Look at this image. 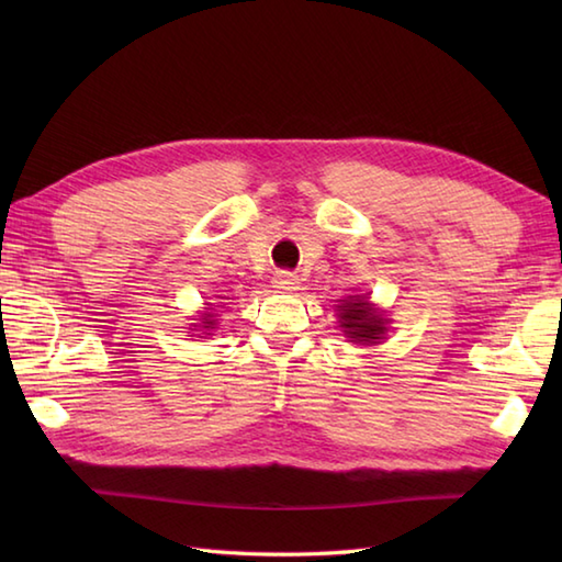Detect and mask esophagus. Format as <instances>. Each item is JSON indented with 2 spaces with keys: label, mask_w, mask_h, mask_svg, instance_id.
I'll return each mask as SVG.
<instances>
[{
  "label": "esophagus",
  "mask_w": 562,
  "mask_h": 562,
  "mask_svg": "<svg viewBox=\"0 0 562 562\" xmlns=\"http://www.w3.org/2000/svg\"><path fill=\"white\" fill-rule=\"evenodd\" d=\"M296 284H300V278H296L294 272H290V270L274 272V278H272V288H274V290H280V292H294Z\"/></svg>",
  "instance_id": "obj_1"
}]
</instances>
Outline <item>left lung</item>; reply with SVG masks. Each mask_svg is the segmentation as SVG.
Segmentation results:
<instances>
[{
    "instance_id": "obj_1",
    "label": "left lung",
    "mask_w": 562,
    "mask_h": 562,
    "mask_svg": "<svg viewBox=\"0 0 562 562\" xmlns=\"http://www.w3.org/2000/svg\"><path fill=\"white\" fill-rule=\"evenodd\" d=\"M340 328L345 336L352 338L355 342H374L381 340L386 333L384 318L376 314L367 300H348L338 306Z\"/></svg>"
}]
</instances>
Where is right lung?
<instances>
[{"mask_svg":"<svg viewBox=\"0 0 562 562\" xmlns=\"http://www.w3.org/2000/svg\"><path fill=\"white\" fill-rule=\"evenodd\" d=\"M202 324H205L202 328H214V321H212V316H210V314L205 316V321H202ZM195 328H198V326H195Z\"/></svg>","mask_w":562,"mask_h":562,"instance_id":"obj_1","label":"right lung"}]
</instances>
